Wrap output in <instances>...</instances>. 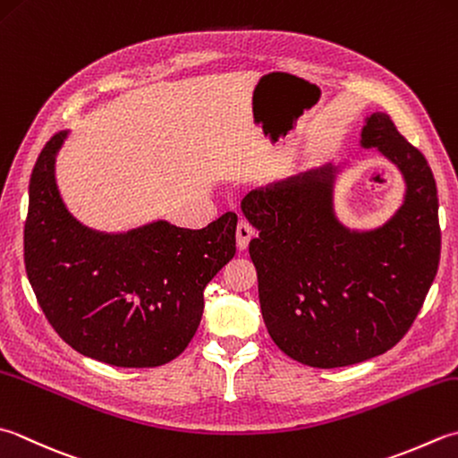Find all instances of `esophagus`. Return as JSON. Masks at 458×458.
<instances>
[{
    "label": "esophagus",
    "instance_id": "obj_1",
    "mask_svg": "<svg viewBox=\"0 0 458 458\" xmlns=\"http://www.w3.org/2000/svg\"><path fill=\"white\" fill-rule=\"evenodd\" d=\"M256 236V230L252 228V224L246 220H240L238 228H236V246L238 250H248L250 240Z\"/></svg>",
    "mask_w": 458,
    "mask_h": 458
}]
</instances>
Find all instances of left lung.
<instances>
[{"instance_id":"obj_1","label":"left lung","mask_w":458,"mask_h":458,"mask_svg":"<svg viewBox=\"0 0 458 458\" xmlns=\"http://www.w3.org/2000/svg\"><path fill=\"white\" fill-rule=\"evenodd\" d=\"M361 148L401 174L403 202L375 228L339 218L344 165H324L250 191L240 208L259 232L250 242L262 318L274 344L310 367L377 357L407 334L441 256L437 184L425 157L385 113L365 116Z\"/></svg>"}]
</instances>
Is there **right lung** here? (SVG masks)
Here are the masks:
<instances>
[{"instance_id": "right-lung-1", "label": "right lung", "mask_w": 458, "mask_h": 458, "mask_svg": "<svg viewBox=\"0 0 458 458\" xmlns=\"http://www.w3.org/2000/svg\"><path fill=\"white\" fill-rule=\"evenodd\" d=\"M71 131L53 137L30 181L25 272L65 344L114 367L173 361L200 326L204 288L236 254L234 212L202 230L152 220L103 232L63 202L55 160Z\"/></svg>"}]
</instances>
